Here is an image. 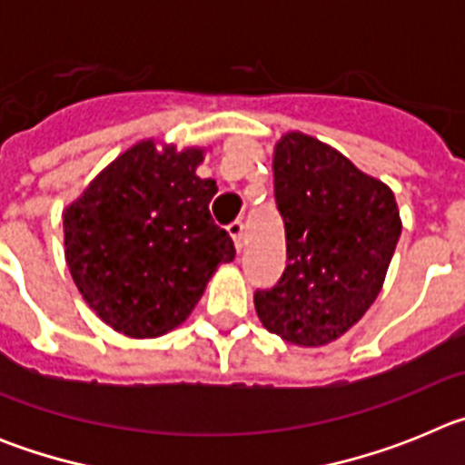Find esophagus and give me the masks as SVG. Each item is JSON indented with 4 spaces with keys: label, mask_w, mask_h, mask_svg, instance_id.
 Wrapping results in <instances>:
<instances>
[{
    "label": "esophagus",
    "mask_w": 465,
    "mask_h": 465,
    "mask_svg": "<svg viewBox=\"0 0 465 465\" xmlns=\"http://www.w3.org/2000/svg\"><path fill=\"white\" fill-rule=\"evenodd\" d=\"M228 235L235 242L237 252H242V249H244V223H242V221H232V223L228 225Z\"/></svg>",
    "instance_id": "obj_1"
}]
</instances>
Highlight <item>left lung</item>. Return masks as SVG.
I'll return each mask as SVG.
<instances>
[{"label":"left lung","mask_w":465,"mask_h":465,"mask_svg":"<svg viewBox=\"0 0 465 465\" xmlns=\"http://www.w3.org/2000/svg\"><path fill=\"white\" fill-rule=\"evenodd\" d=\"M274 200L286 270L253 305L270 332L298 347L338 340L381 291L401 237L391 188L328 143L289 133L274 149Z\"/></svg>","instance_id":"obj_1"}]
</instances>
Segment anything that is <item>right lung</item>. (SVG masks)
Masks as SVG:
<instances>
[{
    "instance_id": "1",
    "label": "right lung",
    "mask_w": 465,
    "mask_h": 465,
    "mask_svg": "<svg viewBox=\"0 0 465 465\" xmlns=\"http://www.w3.org/2000/svg\"><path fill=\"white\" fill-rule=\"evenodd\" d=\"M203 149L134 143L63 213L64 258L76 289L106 326L158 338L188 319L235 244L213 223V179Z\"/></svg>"
}]
</instances>
